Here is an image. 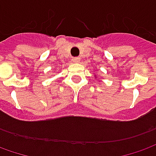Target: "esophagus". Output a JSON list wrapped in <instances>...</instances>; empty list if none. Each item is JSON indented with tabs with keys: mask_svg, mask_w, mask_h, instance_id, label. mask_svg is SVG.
Listing matches in <instances>:
<instances>
[{
	"mask_svg": "<svg viewBox=\"0 0 156 156\" xmlns=\"http://www.w3.org/2000/svg\"><path fill=\"white\" fill-rule=\"evenodd\" d=\"M73 60V62H75V63H78L80 61V58L79 57H74Z\"/></svg>",
	"mask_w": 156,
	"mask_h": 156,
	"instance_id": "esophagus-1",
	"label": "esophagus"
}]
</instances>
